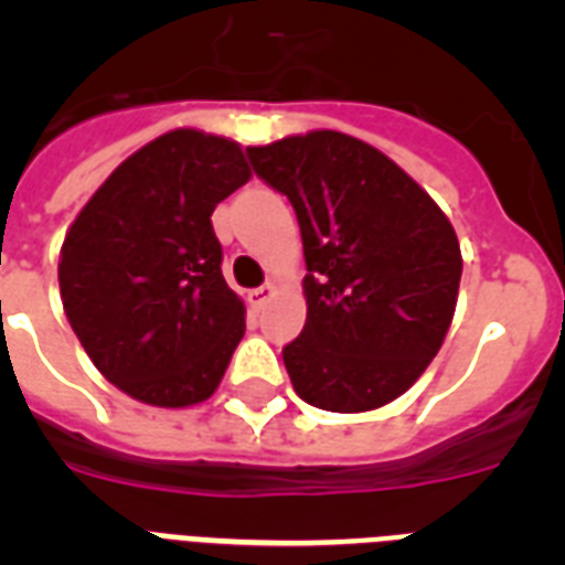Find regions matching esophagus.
I'll list each match as a JSON object with an SVG mask.
<instances>
[{
  "instance_id": "obj_1",
  "label": "esophagus",
  "mask_w": 565,
  "mask_h": 565,
  "mask_svg": "<svg viewBox=\"0 0 565 565\" xmlns=\"http://www.w3.org/2000/svg\"><path fill=\"white\" fill-rule=\"evenodd\" d=\"M271 294H274V286L254 288V291H248V306H252L254 311H263L268 299H271Z\"/></svg>"
}]
</instances>
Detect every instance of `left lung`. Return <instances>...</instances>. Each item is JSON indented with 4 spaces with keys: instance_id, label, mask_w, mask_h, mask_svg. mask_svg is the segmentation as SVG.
Here are the masks:
<instances>
[{
    "instance_id": "8db88e82",
    "label": "left lung",
    "mask_w": 565,
    "mask_h": 565,
    "mask_svg": "<svg viewBox=\"0 0 565 565\" xmlns=\"http://www.w3.org/2000/svg\"><path fill=\"white\" fill-rule=\"evenodd\" d=\"M257 178L297 212L308 274L306 328L282 348L302 402L364 413L402 396L456 313L461 248L411 174L333 129L248 147Z\"/></svg>"
}]
</instances>
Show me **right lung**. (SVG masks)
Segmentation results:
<instances>
[{"mask_svg": "<svg viewBox=\"0 0 565 565\" xmlns=\"http://www.w3.org/2000/svg\"><path fill=\"white\" fill-rule=\"evenodd\" d=\"M252 178L239 143L174 129L129 154L70 226L64 313L98 371L138 402H206L246 331L212 212Z\"/></svg>", "mask_w": 565, "mask_h": 565, "instance_id": "obj_1", "label": "right lung"}]
</instances>
